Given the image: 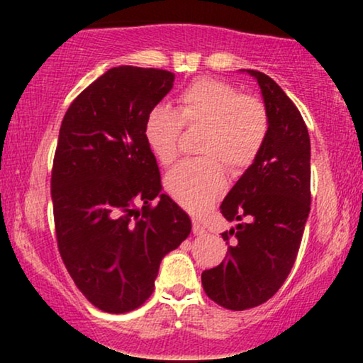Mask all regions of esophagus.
<instances>
[{
  "mask_svg": "<svg viewBox=\"0 0 363 363\" xmlns=\"http://www.w3.org/2000/svg\"><path fill=\"white\" fill-rule=\"evenodd\" d=\"M206 233V230H205V226L201 225L200 221L198 220H193V235H196V236H203Z\"/></svg>",
  "mask_w": 363,
  "mask_h": 363,
  "instance_id": "1",
  "label": "esophagus"
}]
</instances>
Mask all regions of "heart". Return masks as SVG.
<instances>
[{
    "instance_id": "obj_1",
    "label": "heart",
    "mask_w": 363,
    "mask_h": 363,
    "mask_svg": "<svg viewBox=\"0 0 363 363\" xmlns=\"http://www.w3.org/2000/svg\"><path fill=\"white\" fill-rule=\"evenodd\" d=\"M182 128L201 130L196 142L201 158L172 168L165 188L178 205L198 215L225 190L226 172L240 175L255 163L266 143L269 117L257 97L225 81L201 77L183 89L173 111L157 106L148 112L143 135L162 165H170L180 153Z\"/></svg>"
}]
</instances>
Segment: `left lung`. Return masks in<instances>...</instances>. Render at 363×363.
<instances>
[{
	"label": "left lung",
	"instance_id": "8db88e82",
	"mask_svg": "<svg viewBox=\"0 0 363 363\" xmlns=\"http://www.w3.org/2000/svg\"><path fill=\"white\" fill-rule=\"evenodd\" d=\"M246 72L261 87L269 132L255 163L220 206L228 221H246L223 233L225 259L201 274L206 296L230 311L264 304L279 291L311 211V140L304 118L269 76Z\"/></svg>",
	"mask_w": 363,
	"mask_h": 363
}]
</instances>
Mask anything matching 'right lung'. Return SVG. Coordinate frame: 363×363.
Instances as JSON below:
<instances>
[{
	"label": "right lung",
	"mask_w": 363,
	"mask_h": 363,
	"mask_svg": "<svg viewBox=\"0 0 363 363\" xmlns=\"http://www.w3.org/2000/svg\"><path fill=\"white\" fill-rule=\"evenodd\" d=\"M173 81L163 69H108L74 99L59 130L51 175L57 247L77 289L111 314L152 296L163 256L191 231L186 213L160 193L143 135Z\"/></svg>",
	"instance_id": "obj_1"
}]
</instances>
